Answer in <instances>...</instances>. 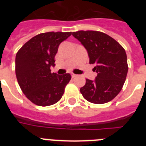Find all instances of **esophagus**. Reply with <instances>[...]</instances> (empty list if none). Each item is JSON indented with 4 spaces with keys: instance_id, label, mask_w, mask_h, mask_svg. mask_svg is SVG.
<instances>
[{
    "instance_id": "34e87169",
    "label": "esophagus",
    "mask_w": 146,
    "mask_h": 146,
    "mask_svg": "<svg viewBox=\"0 0 146 146\" xmlns=\"http://www.w3.org/2000/svg\"><path fill=\"white\" fill-rule=\"evenodd\" d=\"M76 76H77V74H73V73H72V77H75Z\"/></svg>"
}]
</instances>
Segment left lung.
Returning <instances> with one entry per match:
<instances>
[{"label":"left lung","mask_w":146,"mask_h":146,"mask_svg":"<svg viewBox=\"0 0 146 146\" xmlns=\"http://www.w3.org/2000/svg\"><path fill=\"white\" fill-rule=\"evenodd\" d=\"M72 36L81 42L94 64L97 73L95 80L86 79L80 88L82 96L94 104H104L119 94L126 80L128 64L123 47L114 38L102 32L79 31Z\"/></svg>","instance_id":"obj_1"}]
</instances>
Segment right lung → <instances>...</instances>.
Returning <instances> with one entry per match:
<instances>
[{"label": "right lung", "instance_id": "1", "mask_svg": "<svg viewBox=\"0 0 146 146\" xmlns=\"http://www.w3.org/2000/svg\"><path fill=\"white\" fill-rule=\"evenodd\" d=\"M72 32H47L35 36L19 50L15 58L18 84L30 101L38 106H50L61 99L71 80L69 73H51L59 44Z\"/></svg>", "mask_w": 146, "mask_h": 146}]
</instances>
